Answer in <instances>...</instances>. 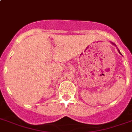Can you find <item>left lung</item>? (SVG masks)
<instances>
[{"label":"left lung","mask_w":132,"mask_h":132,"mask_svg":"<svg viewBox=\"0 0 132 132\" xmlns=\"http://www.w3.org/2000/svg\"><path fill=\"white\" fill-rule=\"evenodd\" d=\"M119 53H120V52H119Z\"/></svg>","instance_id":"1"}]
</instances>
